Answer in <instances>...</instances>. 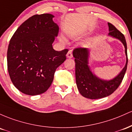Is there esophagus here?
<instances>
[{
  "label": "esophagus",
  "mask_w": 132,
  "mask_h": 132,
  "mask_svg": "<svg viewBox=\"0 0 132 132\" xmlns=\"http://www.w3.org/2000/svg\"><path fill=\"white\" fill-rule=\"evenodd\" d=\"M73 57V54H72V50H69V51L68 52V53L67 54V58H72Z\"/></svg>",
  "instance_id": "34e87169"
}]
</instances>
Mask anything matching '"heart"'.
Segmentation results:
<instances>
[{"instance_id":"1","label":"heart","mask_w":132,"mask_h":132,"mask_svg":"<svg viewBox=\"0 0 132 132\" xmlns=\"http://www.w3.org/2000/svg\"><path fill=\"white\" fill-rule=\"evenodd\" d=\"M60 40L62 41V42H65V38L63 37H61V38H60Z\"/></svg>"}]
</instances>
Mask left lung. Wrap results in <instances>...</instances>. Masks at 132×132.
I'll list each match as a JSON object with an SVG mask.
<instances>
[{
	"mask_svg": "<svg viewBox=\"0 0 132 132\" xmlns=\"http://www.w3.org/2000/svg\"><path fill=\"white\" fill-rule=\"evenodd\" d=\"M109 28V36L117 38L123 43L125 47L127 56V62L123 69L116 77L110 80H103L96 77L90 70L88 64L89 52L87 48H75L73 56L75 62V77L76 84L79 92L82 96L90 99H98L110 95L115 91L121 82L127 70L128 57L127 47L125 36L122 32L117 29L112 23H108Z\"/></svg>",
	"mask_w": 132,
	"mask_h": 132,
	"instance_id": "obj_1",
	"label": "left lung"
}]
</instances>
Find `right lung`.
I'll list each match as a JSON object with an SVG mask.
<instances>
[{"label":"right lung","mask_w":132,"mask_h":132,"mask_svg":"<svg viewBox=\"0 0 132 132\" xmlns=\"http://www.w3.org/2000/svg\"><path fill=\"white\" fill-rule=\"evenodd\" d=\"M50 14L34 15L19 27L7 50V69L12 82L23 94L36 95L51 85L56 69L69 50L52 47L59 28Z\"/></svg>","instance_id":"1"}]
</instances>
